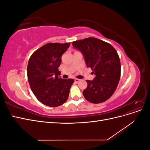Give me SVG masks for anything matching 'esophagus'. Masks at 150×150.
<instances>
[{"label":"esophagus","mask_w":150,"mask_h":150,"mask_svg":"<svg viewBox=\"0 0 150 150\" xmlns=\"http://www.w3.org/2000/svg\"><path fill=\"white\" fill-rule=\"evenodd\" d=\"M74 81H75V82L77 83H79V82L80 79H78V78H76V79H74Z\"/></svg>","instance_id":"esophagus-1"}]
</instances>
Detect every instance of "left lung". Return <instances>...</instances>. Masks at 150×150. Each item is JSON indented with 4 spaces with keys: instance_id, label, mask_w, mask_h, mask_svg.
<instances>
[{
    "instance_id": "1",
    "label": "left lung",
    "mask_w": 150,
    "mask_h": 150,
    "mask_svg": "<svg viewBox=\"0 0 150 150\" xmlns=\"http://www.w3.org/2000/svg\"><path fill=\"white\" fill-rule=\"evenodd\" d=\"M72 46L84 56L87 67L95 74L93 80H86L88 87L83 92L88 101L101 103L110 98L118 84L121 64L118 54L110 44L94 38L72 42Z\"/></svg>"
}]
</instances>
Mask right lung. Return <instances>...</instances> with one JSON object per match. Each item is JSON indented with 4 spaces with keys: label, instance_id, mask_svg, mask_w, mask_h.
<instances>
[{
    "label": "right lung",
    "instance_id": "right-lung-1",
    "mask_svg": "<svg viewBox=\"0 0 150 150\" xmlns=\"http://www.w3.org/2000/svg\"><path fill=\"white\" fill-rule=\"evenodd\" d=\"M70 43H48L32 54L28 65V78L32 91L47 106L57 107L68 99L73 79L59 78L61 57Z\"/></svg>",
    "mask_w": 150,
    "mask_h": 150
}]
</instances>
